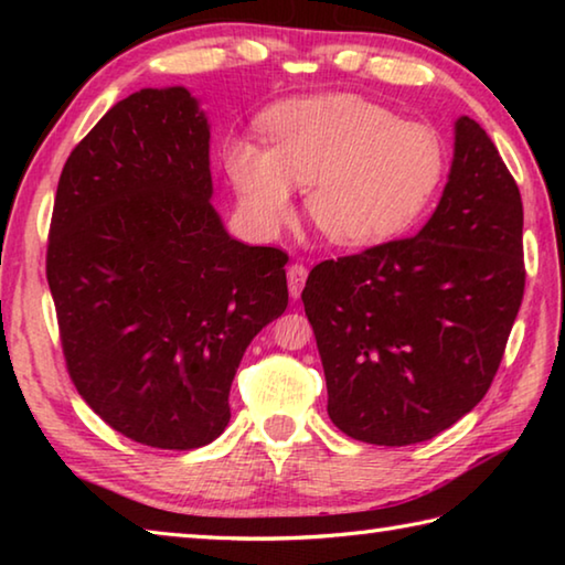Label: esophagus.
<instances>
[{
	"instance_id": "obj_1",
	"label": "esophagus",
	"mask_w": 565,
	"mask_h": 565,
	"mask_svg": "<svg viewBox=\"0 0 565 565\" xmlns=\"http://www.w3.org/2000/svg\"><path fill=\"white\" fill-rule=\"evenodd\" d=\"M306 276H309V269L303 264H291L289 271H286V279H289V294L291 299H299L301 289L306 284Z\"/></svg>"
}]
</instances>
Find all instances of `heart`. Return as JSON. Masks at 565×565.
I'll use <instances>...</instances> for the list:
<instances>
[{"instance_id": "heart-1", "label": "heart", "mask_w": 565, "mask_h": 565, "mask_svg": "<svg viewBox=\"0 0 565 565\" xmlns=\"http://www.w3.org/2000/svg\"><path fill=\"white\" fill-rule=\"evenodd\" d=\"M269 149L238 139L226 169L256 228L271 234L294 214V186H306V214L337 246H371L404 232L431 204L446 174V147L420 121L356 94L284 102L264 119Z\"/></svg>"}]
</instances>
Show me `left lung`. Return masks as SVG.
Here are the masks:
<instances>
[{
    "mask_svg": "<svg viewBox=\"0 0 565 565\" xmlns=\"http://www.w3.org/2000/svg\"><path fill=\"white\" fill-rule=\"evenodd\" d=\"M523 286L521 191L489 134L461 117L426 226L321 262L306 279L333 426L376 446L454 426L491 388Z\"/></svg>",
    "mask_w": 565,
    "mask_h": 565,
    "instance_id": "8db88e82",
    "label": "left lung"
}]
</instances>
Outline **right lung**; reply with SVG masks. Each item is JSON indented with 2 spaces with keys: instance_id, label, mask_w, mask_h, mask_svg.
<instances>
[{
  "instance_id": "right-lung-1",
  "label": "right lung",
  "mask_w": 565,
  "mask_h": 565,
  "mask_svg": "<svg viewBox=\"0 0 565 565\" xmlns=\"http://www.w3.org/2000/svg\"><path fill=\"white\" fill-rule=\"evenodd\" d=\"M212 191L209 124L184 87L114 104L56 186L46 281L66 371L151 448L222 436L246 347L289 303V256L228 236Z\"/></svg>"
}]
</instances>
